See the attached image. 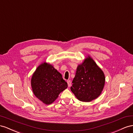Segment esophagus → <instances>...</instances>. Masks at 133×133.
<instances>
[{
    "label": "esophagus",
    "mask_w": 133,
    "mask_h": 133,
    "mask_svg": "<svg viewBox=\"0 0 133 133\" xmlns=\"http://www.w3.org/2000/svg\"><path fill=\"white\" fill-rule=\"evenodd\" d=\"M67 84H68V86L71 87V80H67Z\"/></svg>",
    "instance_id": "esophagus-1"
}]
</instances>
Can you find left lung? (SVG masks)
<instances>
[{
	"mask_svg": "<svg viewBox=\"0 0 133 133\" xmlns=\"http://www.w3.org/2000/svg\"><path fill=\"white\" fill-rule=\"evenodd\" d=\"M105 82L103 71L88 56L77 66L71 90L79 101L90 102L100 95Z\"/></svg>",
	"mask_w": 133,
	"mask_h": 133,
	"instance_id": "8db88e82",
	"label": "left lung"
}]
</instances>
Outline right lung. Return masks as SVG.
Returning a JSON list of instances; mask_svg holds the SVG:
<instances>
[{
    "mask_svg": "<svg viewBox=\"0 0 133 133\" xmlns=\"http://www.w3.org/2000/svg\"><path fill=\"white\" fill-rule=\"evenodd\" d=\"M31 86L35 95L46 105L54 102L68 86L62 75L46 62L41 64L33 73Z\"/></svg>",
    "mask_w": 133,
    "mask_h": 133,
    "instance_id": "1",
    "label": "right lung"
}]
</instances>
